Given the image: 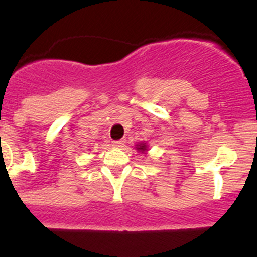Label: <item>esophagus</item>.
<instances>
[{
  "label": "esophagus",
  "instance_id": "obj_1",
  "mask_svg": "<svg viewBox=\"0 0 257 257\" xmlns=\"http://www.w3.org/2000/svg\"><path fill=\"white\" fill-rule=\"evenodd\" d=\"M124 145V141H113L112 142V147L113 148H120Z\"/></svg>",
  "mask_w": 257,
  "mask_h": 257
}]
</instances>
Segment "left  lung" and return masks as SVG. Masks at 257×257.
<instances>
[{
	"instance_id": "left-lung-1",
	"label": "left lung",
	"mask_w": 257,
	"mask_h": 257,
	"mask_svg": "<svg viewBox=\"0 0 257 257\" xmlns=\"http://www.w3.org/2000/svg\"><path fill=\"white\" fill-rule=\"evenodd\" d=\"M136 149L138 150V153H142V154H147V152L149 150V147H148V144L144 143V142H141V143H138L136 145Z\"/></svg>"
}]
</instances>
